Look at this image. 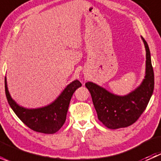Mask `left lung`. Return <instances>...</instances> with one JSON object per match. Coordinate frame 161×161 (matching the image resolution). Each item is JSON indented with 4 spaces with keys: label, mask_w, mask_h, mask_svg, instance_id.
Returning a JSON list of instances; mask_svg holds the SVG:
<instances>
[{
    "label": "left lung",
    "mask_w": 161,
    "mask_h": 161,
    "mask_svg": "<svg viewBox=\"0 0 161 161\" xmlns=\"http://www.w3.org/2000/svg\"><path fill=\"white\" fill-rule=\"evenodd\" d=\"M146 48V75L139 87L125 96H118L103 87L88 82L86 86L90 92L98 119L111 129L125 128L136 122L150 100L154 89V73L150 52L147 41L142 37Z\"/></svg>",
    "instance_id": "8db88e82"
}]
</instances>
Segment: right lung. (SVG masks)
I'll list each match as a JSON object with an SVG mask.
<instances>
[{"mask_svg": "<svg viewBox=\"0 0 161 161\" xmlns=\"http://www.w3.org/2000/svg\"><path fill=\"white\" fill-rule=\"evenodd\" d=\"M82 86L79 80H75L67 86L61 95L52 103L36 109H27L17 104L11 98L4 78L5 94L9 105L19 119L32 130L45 134L57 132L65 122L69 103L75 91Z\"/></svg>", "mask_w": 161, "mask_h": 161, "instance_id": "right-lung-1", "label": "right lung"}]
</instances>
